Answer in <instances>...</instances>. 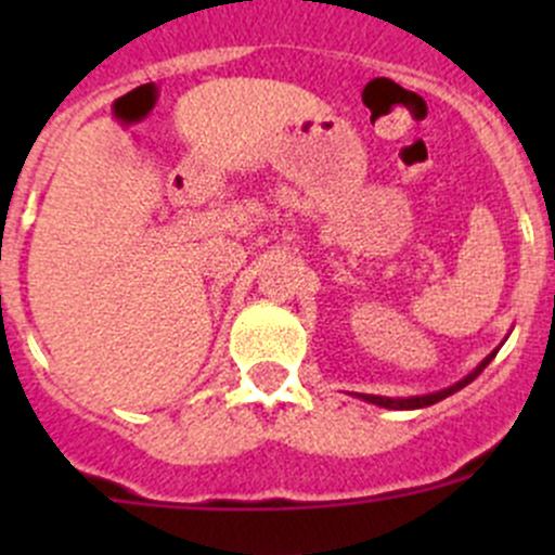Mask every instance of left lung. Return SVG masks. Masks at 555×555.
Instances as JSON below:
<instances>
[{
  "label": "left lung",
  "mask_w": 555,
  "mask_h": 555,
  "mask_svg": "<svg viewBox=\"0 0 555 555\" xmlns=\"http://www.w3.org/2000/svg\"><path fill=\"white\" fill-rule=\"evenodd\" d=\"M496 351H500V349H494V351H491V354L486 357V360L480 362V365L475 367L473 373H467V376H464L462 382H456V384H453V386H449V389L433 391V395H416V397H382V395H357V397H362V400H365V402H373V405L389 408V411H413V408H427V405H435V402L446 400V397L453 395V391L464 389V386H467L469 382H475V378H478L480 373H483V367L489 365L491 360H494V357H496Z\"/></svg>",
  "instance_id": "left-lung-1"
}]
</instances>
